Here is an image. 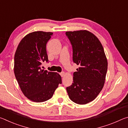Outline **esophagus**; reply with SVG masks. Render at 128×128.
<instances>
[{
    "mask_svg": "<svg viewBox=\"0 0 128 128\" xmlns=\"http://www.w3.org/2000/svg\"><path fill=\"white\" fill-rule=\"evenodd\" d=\"M60 76H61L62 77H63L65 76V73L64 72H61V73H60Z\"/></svg>",
    "mask_w": 128,
    "mask_h": 128,
    "instance_id": "1",
    "label": "esophagus"
}]
</instances>
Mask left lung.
I'll return each instance as SVG.
<instances>
[{"mask_svg":"<svg viewBox=\"0 0 128 128\" xmlns=\"http://www.w3.org/2000/svg\"><path fill=\"white\" fill-rule=\"evenodd\" d=\"M72 44L73 61L80 67L73 73L72 85L66 88L71 100L85 104L96 98L104 84L108 62L103 47L87 30L66 32Z\"/></svg>","mask_w":128,"mask_h":128,"instance_id":"8db88e82","label":"left lung"}]
</instances>
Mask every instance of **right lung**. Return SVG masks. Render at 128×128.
Here are the masks:
<instances>
[{
    "label": "right lung",
    "instance_id": "right-lung-1",
    "mask_svg": "<svg viewBox=\"0 0 128 128\" xmlns=\"http://www.w3.org/2000/svg\"><path fill=\"white\" fill-rule=\"evenodd\" d=\"M53 35L51 32H34L19 43L14 55V73L23 94L34 102H43L53 96L62 77L56 72L41 68L48 62L46 44Z\"/></svg>",
    "mask_w": 128,
    "mask_h": 128
}]
</instances>
